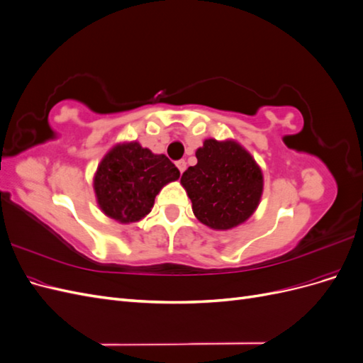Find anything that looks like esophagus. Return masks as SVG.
Returning a JSON list of instances; mask_svg holds the SVG:
<instances>
[{"label": "esophagus", "mask_w": 363, "mask_h": 363, "mask_svg": "<svg viewBox=\"0 0 363 363\" xmlns=\"http://www.w3.org/2000/svg\"><path fill=\"white\" fill-rule=\"evenodd\" d=\"M175 164H177L179 171L183 174V171L186 169V162H184V160H177V162H175Z\"/></svg>", "instance_id": "esophagus-1"}]
</instances>
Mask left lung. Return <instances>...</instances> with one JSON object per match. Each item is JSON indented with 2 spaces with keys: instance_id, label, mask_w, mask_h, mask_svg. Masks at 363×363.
Wrapping results in <instances>:
<instances>
[{
  "instance_id": "obj_1",
  "label": "left lung",
  "mask_w": 363,
  "mask_h": 363,
  "mask_svg": "<svg viewBox=\"0 0 363 363\" xmlns=\"http://www.w3.org/2000/svg\"><path fill=\"white\" fill-rule=\"evenodd\" d=\"M195 156L199 162L182 175L195 216L215 230L247 221L263 189L262 171L250 152L233 140L206 139Z\"/></svg>"
}]
</instances>
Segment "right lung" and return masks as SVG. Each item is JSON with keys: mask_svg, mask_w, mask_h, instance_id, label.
Here are the masks:
<instances>
[{"mask_svg": "<svg viewBox=\"0 0 363 363\" xmlns=\"http://www.w3.org/2000/svg\"><path fill=\"white\" fill-rule=\"evenodd\" d=\"M179 177L180 171L167 156L130 142L107 152L96 169L94 189L107 216L135 223L151 212L163 186Z\"/></svg>", "mask_w": 363, "mask_h": 363, "instance_id": "obj_1", "label": "right lung"}]
</instances>
